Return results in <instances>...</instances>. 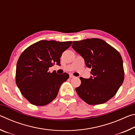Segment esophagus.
I'll return each mask as SVG.
<instances>
[{
	"label": "esophagus",
	"mask_w": 135,
	"mask_h": 135,
	"mask_svg": "<svg viewBox=\"0 0 135 135\" xmlns=\"http://www.w3.org/2000/svg\"><path fill=\"white\" fill-rule=\"evenodd\" d=\"M70 78H74V76H73V74H71V73H70Z\"/></svg>",
	"instance_id": "obj_1"
}]
</instances>
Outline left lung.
I'll use <instances>...</instances> for the list:
<instances>
[{
	"mask_svg": "<svg viewBox=\"0 0 135 135\" xmlns=\"http://www.w3.org/2000/svg\"><path fill=\"white\" fill-rule=\"evenodd\" d=\"M75 51L92 68L89 79L80 77V86L76 88L79 97L89 105L104 104L113 98L124 78L122 56L104 40L97 38L74 41Z\"/></svg>",
	"mask_w": 135,
	"mask_h": 135,
	"instance_id": "8db88e82",
	"label": "left lung"
}]
</instances>
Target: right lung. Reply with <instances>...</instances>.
Instances as JSON below:
<instances>
[{"mask_svg":"<svg viewBox=\"0 0 135 135\" xmlns=\"http://www.w3.org/2000/svg\"><path fill=\"white\" fill-rule=\"evenodd\" d=\"M71 41L40 40L30 46L20 56L17 64L15 80L23 97L31 104L44 106L56 97L59 88L69 74L50 73L49 68L60 65L62 54Z\"/></svg>","mask_w":135,"mask_h":135,"instance_id":"obj_1","label":"right lung"}]
</instances>
